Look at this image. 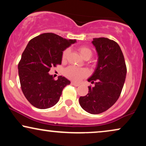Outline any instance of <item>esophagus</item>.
I'll use <instances>...</instances> for the list:
<instances>
[{
    "mask_svg": "<svg viewBox=\"0 0 146 146\" xmlns=\"http://www.w3.org/2000/svg\"><path fill=\"white\" fill-rule=\"evenodd\" d=\"M71 85H73V86H76V87H77V86H79V84H77V83H75V82H72L71 83Z\"/></svg>",
    "mask_w": 146,
    "mask_h": 146,
    "instance_id": "1",
    "label": "esophagus"
}]
</instances>
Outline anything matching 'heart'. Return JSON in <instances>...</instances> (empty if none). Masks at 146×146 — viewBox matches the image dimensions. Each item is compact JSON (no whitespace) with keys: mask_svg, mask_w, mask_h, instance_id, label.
<instances>
[{"mask_svg":"<svg viewBox=\"0 0 146 146\" xmlns=\"http://www.w3.org/2000/svg\"><path fill=\"white\" fill-rule=\"evenodd\" d=\"M78 50L81 56L85 60L90 59L93 54L92 50L87 46H81L79 48ZM69 52V49H66L62 52V60L63 61L67 59ZM63 73L67 78L71 79V80L76 81V82H79L81 79L88 75V70L86 69H79V68L73 67V66H70V67L66 68L64 70Z\"/></svg>","mask_w":146,"mask_h":146,"instance_id":"heart-1","label":"heart"}]
</instances>
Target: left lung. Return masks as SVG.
I'll return each mask as SVG.
<instances>
[{
	"label": "left lung",
	"instance_id": "8db88e82",
	"mask_svg": "<svg viewBox=\"0 0 146 146\" xmlns=\"http://www.w3.org/2000/svg\"><path fill=\"white\" fill-rule=\"evenodd\" d=\"M92 44L98 56L97 67L88 79L94 84L88 86V94L79 98L80 106L90 114L105 112L117 101L124 86L127 67L121 48L114 40L94 38Z\"/></svg>",
	"mask_w": 146,
	"mask_h": 146
}]
</instances>
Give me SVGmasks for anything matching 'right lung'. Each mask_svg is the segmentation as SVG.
<instances>
[{
	"label": "right lung",
	"instance_id": "right-lung-1",
	"mask_svg": "<svg viewBox=\"0 0 146 146\" xmlns=\"http://www.w3.org/2000/svg\"><path fill=\"white\" fill-rule=\"evenodd\" d=\"M76 42L53 33H44L29 42L18 64L21 90L29 102L40 109L54 106L70 81L59 76L54 80L48 72L60 64L62 51Z\"/></svg>",
	"mask_w": 146,
	"mask_h": 146
}]
</instances>
